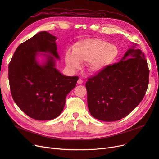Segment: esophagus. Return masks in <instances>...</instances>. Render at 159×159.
<instances>
[{"label": "esophagus", "mask_w": 159, "mask_h": 159, "mask_svg": "<svg viewBox=\"0 0 159 159\" xmlns=\"http://www.w3.org/2000/svg\"><path fill=\"white\" fill-rule=\"evenodd\" d=\"M82 83H83V80L81 79H79L77 81V84H82Z\"/></svg>", "instance_id": "1"}]
</instances>
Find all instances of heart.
Masks as SVG:
<instances>
[{"label": "heart", "instance_id": "b5f03b06", "mask_svg": "<svg viewBox=\"0 0 159 159\" xmlns=\"http://www.w3.org/2000/svg\"><path fill=\"white\" fill-rule=\"evenodd\" d=\"M119 53L117 47L103 39H86L75 44L73 53H66L65 62L71 71L80 68V62H88L89 72L98 74L110 66L117 58Z\"/></svg>", "mask_w": 159, "mask_h": 159}]
</instances>
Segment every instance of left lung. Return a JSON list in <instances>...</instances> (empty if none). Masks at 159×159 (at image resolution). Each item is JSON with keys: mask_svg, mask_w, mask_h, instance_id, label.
I'll return each mask as SVG.
<instances>
[{"mask_svg": "<svg viewBox=\"0 0 159 159\" xmlns=\"http://www.w3.org/2000/svg\"><path fill=\"white\" fill-rule=\"evenodd\" d=\"M133 43L120 62L86 82L88 106L94 118L106 122L119 120L143 99L149 71L144 54Z\"/></svg>", "mask_w": 159, "mask_h": 159, "instance_id": "8db88e82", "label": "left lung"}]
</instances>
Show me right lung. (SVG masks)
Masks as SVG:
<instances>
[{"label":"right lung","mask_w":159,"mask_h":159,"mask_svg":"<svg viewBox=\"0 0 159 159\" xmlns=\"http://www.w3.org/2000/svg\"><path fill=\"white\" fill-rule=\"evenodd\" d=\"M56 40L47 31L37 33L16 48L8 68L13 101L24 113L37 120L59 116L67 95L79 79L66 76L55 68V58L60 59ZM39 55L45 58L42 64L37 60Z\"/></svg>","instance_id":"obj_1"}]
</instances>
